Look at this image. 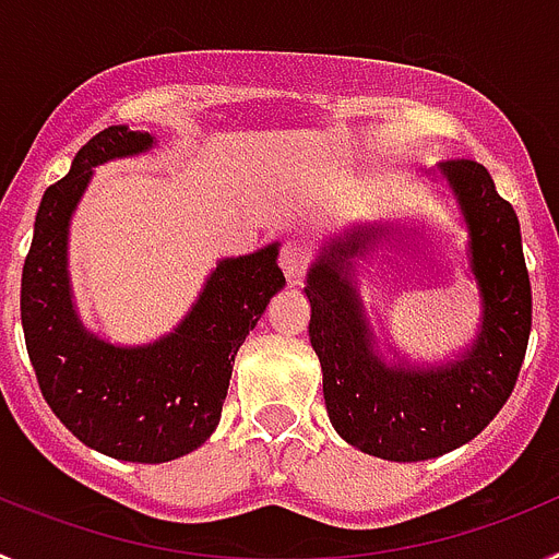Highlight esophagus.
<instances>
[{"mask_svg":"<svg viewBox=\"0 0 559 559\" xmlns=\"http://www.w3.org/2000/svg\"><path fill=\"white\" fill-rule=\"evenodd\" d=\"M308 260L310 257L305 243H299V240H285L283 249H280V269L285 271L290 285H296L302 280L305 269H308Z\"/></svg>","mask_w":559,"mask_h":559,"instance_id":"obj_1","label":"esophagus"}]
</instances>
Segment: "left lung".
Segmentation results:
<instances>
[{
	"label": "left lung",
	"mask_w": 559,
	"mask_h": 559,
	"mask_svg": "<svg viewBox=\"0 0 559 559\" xmlns=\"http://www.w3.org/2000/svg\"><path fill=\"white\" fill-rule=\"evenodd\" d=\"M439 173L467 224L471 271L481 294V328L462 358L428 369L392 367L374 349L349 260L392 235L386 226L333 237L305 285L330 423L349 445L389 462L442 456L481 433L515 389L530 344L532 285L515 210L478 162H442Z\"/></svg>",
	"instance_id": "1"
}]
</instances>
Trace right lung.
Instances as JSON below:
<instances>
[{"label": "right lung", "instance_id": "add662e5", "mask_svg": "<svg viewBox=\"0 0 559 559\" xmlns=\"http://www.w3.org/2000/svg\"><path fill=\"white\" fill-rule=\"evenodd\" d=\"M151 147V133L126 126L92 136L44 192L22 271L24 341L47 406L83 445L142 464L185 456L218 428L237 349L285 285L271 243L221 260L179 328L153 344L114 347L83 328L67 271L72 212L97 165Z\"/></svg>", "mask_w": 559, "mask_h": 559}]
</instances>
